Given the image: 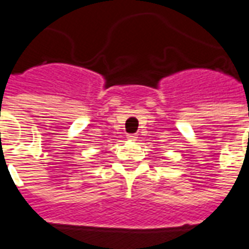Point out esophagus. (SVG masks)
Instances as JSON below:
<instances>
[{"mask_svg":"<svg viewBox=\"0 0 249 249\" xmlns=\"http://www.w3.org/2000/svg\"><path fill=\"white\" fill-rule=\"evenodd\" d=\"M128 140L136 141L137 140V135H136V133H133V135H128Z\"/></svg>","mask_w":249,"mask_h":249,"instance_id":"esophagus-1","label":"esophagus"}]
</instances>
